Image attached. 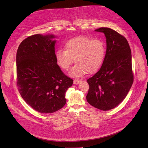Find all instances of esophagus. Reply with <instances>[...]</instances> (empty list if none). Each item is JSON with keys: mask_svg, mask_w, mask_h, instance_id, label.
I'll use <instances>...</instances> for the list:
<instances>
[{"mask_svg": "<svg viewBox=\"0 0 148 148\" xmlns=\"http://www.w3.org/2000/svg\"><path fill=\"white\" fill-rule=\"evenodd\" d=\"M79 82H80V81L78 79H74L73 81V83L74 84H75V85H77V84H78Z\"/></svg>", "mask_w": 148, "mask_h": 148, "instance_id": "obj_1", "label": "esophagus"}]
</instances>
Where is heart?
Returning a JSON list of instances; mask_svg holds the SVG:
<instances>
[{
    "instance_id": "obj_1",
    "label": "heart",
    "mask_w": 148,
    "mask_h": 148,
    "mask_svg": "<svg viewBox=\"0 0 148 148\" xmlns=\"http://www.w3.org/2000/svg\"><path fill=\"white\" fill-rule=\"evenodd\" d=\"M107 47L103 40L87 37H78L67 41L64 50H58L55 58L58 66L68 70L73 62L77 64L71 69L69 75L79 78L87 73L97 72L103 64Z\"/></svg>"
}]
</instances>
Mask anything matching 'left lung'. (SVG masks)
I'll use <instances>...</instances> for the list:
<instances>
[{
	"instance_id": "8db88e82",
	"label": "left lung",
	"mask_w": 148,
	"mask_h": 148,
	"mask_svg": "<svg viewBox=\"0 0 148 148\" xmlns=\"http://www.w3.org/2000/svg\"><path fill=\"white\" fill-rule=\"evenodd\" d=\"M95 32L106 37V56L99 70L87 80L90 88L87 102L102 111L115 108L125 98L134 82L132 54L128 42L123 36L107 27Z\"/></svg>"
}]
</instances>
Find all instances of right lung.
<instances>
[{
	"instance_id": "right-lung-1",
	"label": "right lung",
	"mask_w": 148,
	"mask_h": 148,
	"mask_svg": "<svg viewBox=\"0 0 148 148\" xmlns=\"http://www.w3.org/2000/svg\"><path fill=\"white\" fill-rule=\"evenodd\" d=\"M56 36L34 34L25 39L16 54L17 86L25 102L41 113L64 106L66 93L73 83L57 64Z\"/></svg>"
}]
</instances>
